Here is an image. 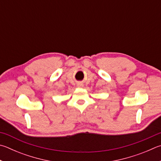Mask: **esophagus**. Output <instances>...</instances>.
<instances>
[{"label":"esophagus","mask_w":161,"mask_h":161,"mask_svg":"<svg viewBox=\"0 0 161 161\" xmlns=\"http://www.w3.org/2000/svg\"><path fill=\"white\" fill-rule=\"evenodd\" d=\"M78 86H79V87H81V86H83V85H82V84H78Z\"/></svg>","instance_id":"esophagus-1"}]
</instances>
